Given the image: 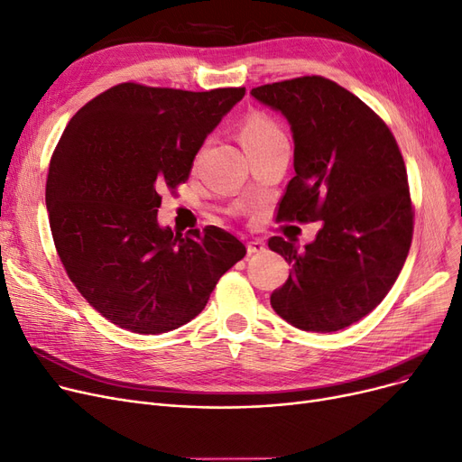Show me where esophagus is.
Returning <instances> with one entry per match:
<instances>
[{
  "instance_id": "obj_1",
  "label": "esophagus",
  "mask_w": 462,
  "mask_h": 462,
  "mask_svg": "<svg viewBox=\"0 0 462 462\" xmlns=\"http://www.w3.org/2000/svg\"><path fill=\"white\" fill-rule=\"evenodd\" d=\"M246 248H248V254H260V252H265V246H263V243H262V241H250V243L246 245Z\"/></svg>"
}]
</instances>
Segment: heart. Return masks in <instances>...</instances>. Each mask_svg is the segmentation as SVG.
<instances>
[{
  "mask_svg": "<svg viewBox=\"0 0 462 462\" xmlns=\"http://www.w3.org/2000/svg\"><path fill=\"white\" fill-rule=\"evenodd\" d=\"M238 136H241V142L245 145L246 153L286 140L282 126L276 123L271 116L262 114V112L248 114L243 119L241 126H238Z\"/></svg>",
  "mask_w": 462,
  "mask_h": 462,
  "instance_id": "obj_1",
  "label": "heart"
}]
</instances>
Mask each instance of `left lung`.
Returning <instances> with one entry per match:
<instances>
[{
  "label": "left lung",
  "mask_w": 462,
  "mask_h": 462,
  "mask_svg": "<svg viewBox=\"0 0 462 462\" xmlns=\"http://www.w3.org/2000/svg\"><path fill=\"white\" fill-rule=\"evenodd\" d=\"M252 97L282 112L293 133L295 176L276 221H322L301 252L269 238L291 263L271 305L298 329H343L384 300L411 246L415 210L402 152L370 106L322 76L255 87Z\"/></svg>",
  "instance_id": "1"
}]
</instances>
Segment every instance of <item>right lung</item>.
Here are the masks:
<instances>
[{"mask_svg":"<svg viewBox=\"0 0 462 462\" xmlns=\"http://www.w3.org/2000/svg\"><path fill=\"white\" fill-rule=\"evenodd\" d=\"M245 92L126 81L69 119L49 164V226L69 281L106 320L167 334L193 320L245 257L216 226L181 235L157 224L161 191L186 183L202 142Z\"/></svg>","mask_w":462,"mask_h":462,"instance_id":"right-lung-1","label":"right lung"}]
</instances>
